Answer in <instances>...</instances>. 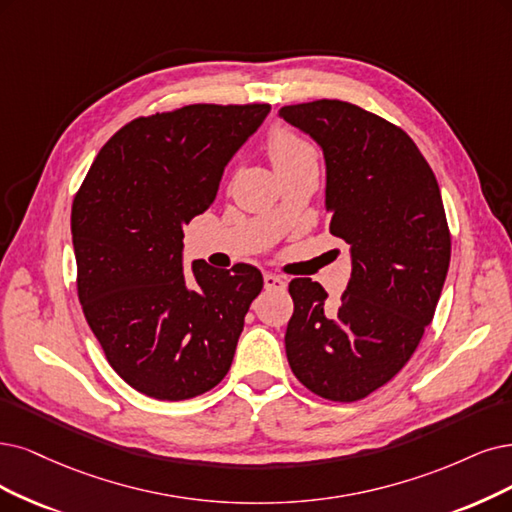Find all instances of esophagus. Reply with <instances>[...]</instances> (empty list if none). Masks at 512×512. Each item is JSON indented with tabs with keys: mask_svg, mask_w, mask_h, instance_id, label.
Here are the masks:
<instances>
[{
	"mask_svg": "<svg viewBox=\"0 0 512 512\" xmlns=\"http://www.w3.org/2000/svg\"><path fill=\"white\" fill-rule=\"evenodd\" d=\"M263 285H266L268 291H285L287 289L285 278H280L276 274H266V276H263Z\"/></svg>",
	"mask_w": 512,
	"mask_h": 512,
	"instance_id": "esophagus-1",
	"label": "esophagus"
}]
</instances>
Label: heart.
<instances>
[{
    "mask_svg": "<svg viewBox=\"0 0 512 512\" xmlns=\"http://www.w3.org/2000/svg\"><path fill=\"white\" fill-rule=\"evenodd\" d=\"M268 154L272 158V164L278 166L306 156H316V151L304 137H299L291 128L278 126L268 137Z\"/></svg>",
    "mask_w": 512,
    "mask_h": 512,
    "instance_id": "1",
    "label": "heart"
}]
</instances>
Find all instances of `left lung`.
<instances>
[{
    "mask_svg": "<svg viewBox=\"0 0 512 512\" xmlns=\"http://www.w3.org/2000/svg\"><path fill=\"white\" fill-rule=\"evenodd\" d=\"M280 118L323 147L329 232L352 259L335 304L312 278L289 282V365L323 399L361 401L407 365L437 310L451 257L441 189L407 132L363 107L320 99Z\"/></svg>",
    "mask_w": 512,
    "mask_h": 512,
    "instance_id": "left-lung-1",
    "label": "left lung"
}]
</instances>
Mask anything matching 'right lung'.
<instances>
[{
	"instance_id": "right-lung-1",
	"label": "right lung",
	"mask_w": 512,
	"mask_h": 512,
	"mask_svg": "<svg viewBox=\"0 0 512 512\" xmlns=\"http://www.w3.org/2000/svg\"><path fill=\"white\" fill-rule=\"evenodd\" d=\"M268 113L196 103L141 116L101 147L73 198L84 316L113 371L151 399H194L232 367L263 276L198 259L185 278L183 225L213 204L225 164Z\"/></svg>"
}]
</instances>
